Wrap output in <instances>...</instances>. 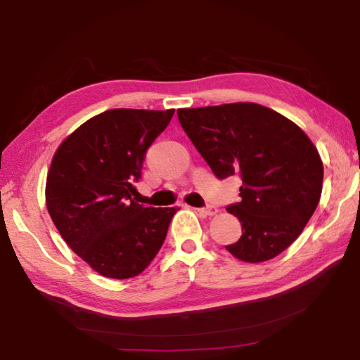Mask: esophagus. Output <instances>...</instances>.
Wrapping results in <instances>:
<instances>
[{
    "instance_id": "esophagus-1",
    "label": "esophagus",
    "mask_w": 360,
    "mask_h": 360,
    "mask_svg": "<svg viewBox=\"0 0 360 360\" xmlns=\"http://www.w3.org/2000/svg\"><path fill=\"white\" fill-rule=\"evenodd\" d=\"M197 211H198L202 216H208V217L216 216L217 212H219V210L216 208V206H206V208H200V210H197Z\"/></svg>"
}]
</instances>
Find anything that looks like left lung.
<instances>
[{
    "label": "left lung",
    "mask_w": 360,
    "mask_h": 360,
    "mask_svg": "<svg viewBox=\"0 0 360 360\" xmlns=\"http://www.w3.org/2000/svg\"><path fill=\"white\" fill-rule=\"evenodd\" d=\"M186 135L219 179L238 174V203L227 211L243 233L225 249L249 264L281 254L311 219L324 167L300 127L257 103L178 109Z\"/></svg>",
    "instance_id": "1"
}]
</instances>
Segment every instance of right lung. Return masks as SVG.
Returning a JSON list of instances; mask_svg holds the SVG:
<instances>
[{
    "label": "right lung",
    "instance_id": "right-lung-1",
    "mask_svg": "<svg viewBox=\"0 0 360 360\" xmlns=\"http://www.w3.org/2000/svg\"><path fill=\"white\" fill-rule=\"evenodd\" d=\"M174 109H109L89 119L58 146L46 182L53 224L96 273L127 279L146 270L179 208L133 200L149 146Z\"/></svg>",
    "mask_w": 360,
    "mask_h": 360
}]
</instances>
